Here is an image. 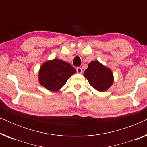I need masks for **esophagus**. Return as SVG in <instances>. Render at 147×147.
<instances>
[{
  "label": "esophagus",
  "mask_w": 147,
  "mask_h": 147,
  "mask_svg": "<svg viewBox=\"0 0 147 147\" xmlns=\"http://www.w3.org/2000/svg\"><path fill=\"white\" fill-rule=\"evenodd\" d=\"M82 67H78L77 68V72L78 74H82Z\"/></svg>",
  "instance_id": "obj_1"
}]
</instances>
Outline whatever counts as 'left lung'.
<instances>
[{"instance_id":"obj_1","label":"left lung","mask_w":147,"mask_h":147,"mask_svg":"<svg viewBox=\"0 0 147 147\" xmlns=\"http://www.w3.org/2000/svg\"><path fill=\"white\" fill-rule=\"evenodd\" d=\"M88 82L94 88L100 92L107 90L112 85L114 76L111 69L98 61H92L88 64L84 74Z\"/></svg>"}]
</instances>
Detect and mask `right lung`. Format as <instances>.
<instances>
[{"label": "right lung", "mask_w": 147, "mask_h": 147, "mask_svg": "<svg viewBox=\"0 0 147 147\" xmlns=\"http://www.w3.org/2000/svg\"><path fill=\"white\" fill-rule=\"evenodd\" d=\"M76 73L75 68L61 59H54L43 63L39 71L41 85L51 92H57Z\"/></svg>", "instance_id": "right-lung-1"}]
</instances>
